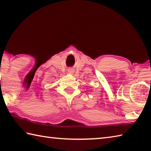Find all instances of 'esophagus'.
I'll use <instances>...</instances> for the list:
<instances>
[{"label": "esophagus", "instance_id": "1", "mask_svg": "<svg viewBox=\"0 0 151 151\" xmlns=\"http://www.w3.org/2000/svg\"><path fill=\"white\" fill-rule=\"evenodd\" d=\"M73 72H74V71H73V70L72 69H70V70H68V72L70 73H73Z\"/></svg>", "mask_w": 151, "mask_h": 151}]
</instances>
